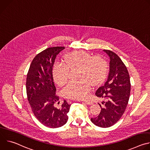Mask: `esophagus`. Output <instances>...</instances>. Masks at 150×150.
Wrapping results in <instances>:
<instances>
[{
  "label": "esophagus",
  "mask_w": 150,
  "mask_h": 150,
  "mask_svg": "<svg viewBox=\"0 0 150 150\" xmlns=\"http://www.w3.org/2000/svg\"><path fill=\"white\" fill-rule=\"evenodd\" d=\"M85 104H88V105H91L92 104H93V103H92V101H91L90 100H82Z\"/></svg>",
  "instance_id": "obj_1"
}]
</instances>
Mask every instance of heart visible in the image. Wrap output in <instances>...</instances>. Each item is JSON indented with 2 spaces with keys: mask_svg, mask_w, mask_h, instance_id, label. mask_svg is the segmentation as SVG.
Returning <instances> with one entry per match:
<instances>
[{
  "mask_svg": "<svg viewBox=\"0 0 150 150\" xmlns=\"http://www.w3.org/2000/svg\"><path fill=\"white\" fill-rule=\"evenodd\" d=\"M81 68L80 81H70L63 89L64 96L69 98H81L86 96L94 84L101 82L108 71L107 62L101 57H95L84 51L68 53L65 57V64L56 62L52 74L54 82L63 85L68 79V68Z\"/></svg>",
  "mask_w": 150,
  "mask_h": 150,
  "instance_id": "heart-1",
  "label": "heart"
}]
</instances>
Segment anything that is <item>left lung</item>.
Here are the masks:
<instances>
[{
    "instance_id": "left-lung-1",
    "label": "left lung",
    "mask_w": 150,
    "mask_h": 150,
    "mask_svg": "<svg viewBox=\"0 0 150 150\" xmlns=\"http://www.w3.org/2000/svg\"><path fill=\"white\" fill-rule=\"evenodd\" d=\"M110 59L109 72L105 82L96 91V95L105 98L101 112L91 121L96 126L109 127L115 125L123 115L131 92L129 75L125 64L114 52L103 50Z\"/></svg>"
}]
</instances>
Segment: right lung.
I'll use <instances>...</instances> for the list:
<instances>
[{
	"instance_id": "1",
	"label": "right lung",
	"mask_w": 150,
	"mask_h": 150,
	"mask_svg": "<svg viewBox=\"0 0 150 150\" xmlns=\"http://www.w3.org/2000/svg\"><path fill=\"white\" fill-rule=\"evenodd\" d=\"M63 49L64 47H54L38 53L33 60L27 76V94L32 111L40 123L51 128L67 122L71 107L66 100L59 109L54 106L59 97L56 95L52 70L56 56Z\"/></svg>"
}]
</instances>
